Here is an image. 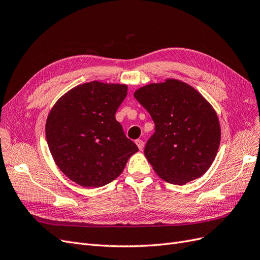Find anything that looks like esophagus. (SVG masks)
<instances>
[{
	"label": "esophagus",
	"instance_id": "34e87169",
	"mask_svg": "<svg viewBox=\"0 0 260 260\" xmlns=\"http://www.w3.org/2000/svg\"><path fill=\"white\" fill-rule=\"evenodd\" d=\"M136 144L138 145L140 151H142V149L144 148V142L142 140H136Z\"/></svg>",
	"mask_w": 260,
	"mask_h": 260
}]
</instances>
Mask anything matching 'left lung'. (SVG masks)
Listing matches in <instances>:
<instances>
[{"instance_id":"left-lung-1","label":"left lung","mask_w":260,"mask_h":260,"mask_svg":"<svg viewBox=\"0 0 260 260\" xmlns=\"http://www.w3.org/2000/svg\"><path fill=\"white\" fill-rule=\"evenodd\" d=\"M155 123L144 154L162 180L182 185L202 177L221 139L217 113L193 86L177 79L149 83L135 94Z\"/></svg>"}]
</instances>
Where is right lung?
<instances>
[{
  "instance_id": "obj_1",
  "label": "right lung",
  "mask_w": 260,
  "mask_h": 260,
  "mask_svg": "<svg viewBox=\"0 0 260 260\" xmlns=\"http://www.w3.org/2000/svg\"><path fill=\"white\" fill-rule=\"evenodd\" d=\"M128 85L91 81L61 95L46 118L45 135L55 164L84 187L112 182L138 146L116 120Z\"/></svg>"
}]
</instances>
